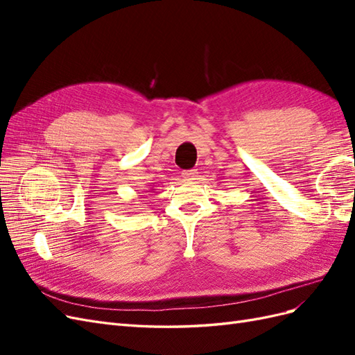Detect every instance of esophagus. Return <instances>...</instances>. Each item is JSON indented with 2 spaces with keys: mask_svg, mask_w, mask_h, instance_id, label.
<instances>
[{
  "mask_svg": "<svg viewBox=\"0 0 355 355\" xmlns=\"http://www.w3.org/2000/svg\"><path fill=\"white\" fill-rule=\"evenodd\" d=\"M197 175H198L197 170H185V171H182V178L187 179V180H196Z\"/></svg>",
  "mask_w": 355,
  "mask_h": 355,
  "instance_id": "34e87169",
  "label": "esophagus"
}]
</instances>
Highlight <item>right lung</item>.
I'll return each mask as SVG.
<instances>
[{
  "label": "right lung",
  "mask_w": 355,
  "mask_h": 355,
  "mask_svg": "<svg viewBox=\"0 0 355 355\" xmlns=\"http://www.w3.org/2000/svg\"><path fill=\"white\" fill-rule=\"evenodd\" d=\"M149 191H154V188H151V189H149ZM149 191H148V192H149Z\"/></svg>",
  "instance_id": "1"
}]
</instances>
